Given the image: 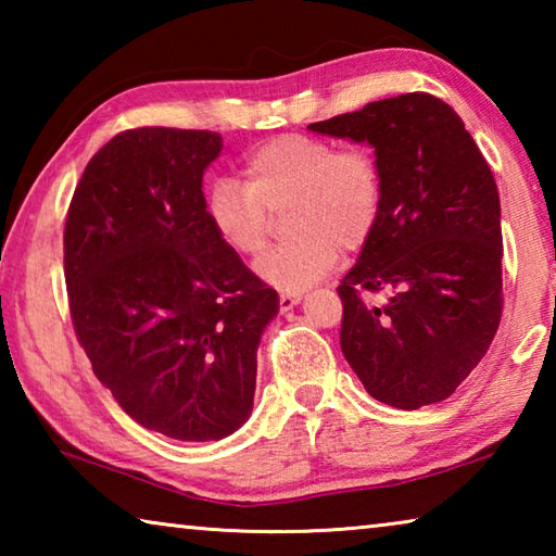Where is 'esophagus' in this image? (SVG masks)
I'll return each instance as SVG.
<instances>
[{"instance_id":"obj_1","label":"esophagus","mask_w":556,"mask_h":556,"mask_svg":"<svg viewBox=\"0 0 556 556\" xmlns=\"http://www.w3.org/2000/svg\"><path fill=\"white\" fill-rule=\"evenodd\" d=\"M301 301V294H289V291H281L279 294V308L281 312H291Z\"/></svg>"}]
</instances>
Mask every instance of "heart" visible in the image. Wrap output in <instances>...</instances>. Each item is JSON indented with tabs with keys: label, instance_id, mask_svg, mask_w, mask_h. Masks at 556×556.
Instances as JSON below:
<instances>
[{
	"label": "heart",
	"instance_id": "heart-1",
	"mask_svg": "<svg viewBox=\"0 0 556 556\" xmlns=\"http://www.w3.org/2000/svg\"><path fill=\"white\" fill-rule=\"evenodd\" d=\"M244 184L220 178L205 195V215L225 248L252 257L265 248L271 213L289 205L287 230L294 238L255 262L265 285L304 291L331 271L341 250L370 240L384 205V176L370 149L306 135H281L252 149L242 166Z\"/></svg>",
	"mask_w": 556,
	"mask_h": 556
}]
</instances>
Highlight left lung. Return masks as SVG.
<instances>
[{
	"label": "left lung",
	"instance_id": "obj_1",
	"mask_svg": "<svg viewBox=\"0 0 556 556\" xmlns=\"http://www.w3.org/2000/svg\"><path fill=\"white\" fill-rule=\"evenodd\" d=\"M375 149L384 205L338 285L341 351L397 409L446 400L481 363L503 314L501 199L491 166L454 108L429 92L368 102L308 125ZM363 290H388L368 307Z\"/></svg>",
	"mask_w": 556,
	"mask_h": 556
}]
</instances>
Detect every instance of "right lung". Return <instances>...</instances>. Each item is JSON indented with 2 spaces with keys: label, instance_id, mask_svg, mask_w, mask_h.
<instances>
[{
  "label": "right lung",
  "instance_id": "obj_1",
  "mask_svg": "<svg viewBox=\"0 0 556 556\" xmlns=\"http://www.w3.org/2000/svg\"><path fill=\"white\" fill-rule=\"evenodd\" d=\"M220 152L218 131H119L88 162L63 232L92 372L137 425L178 441L248 421L260 338L279 312L205 215L203 172Z\"/></svg>",
  "mask_w": 556,
  "mask_h": 556
}]
</instances>
